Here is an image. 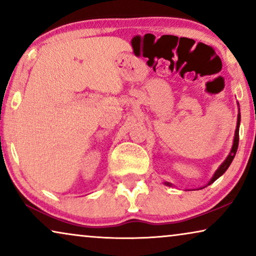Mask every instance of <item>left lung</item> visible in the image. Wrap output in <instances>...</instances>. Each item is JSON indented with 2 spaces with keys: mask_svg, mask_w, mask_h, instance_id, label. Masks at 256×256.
<instances>
[{
  "mask_svg": "<svg viewBox=\"0 0 256 256\" xmlns=\"http://www.w3.org/2000/svg\"><path fill=\"white\" fill-rule=\"evenodd\" d=\"M239 126H240V113L238 114V124H236V135H234V142H233V146H232V150H230V155L225 160V162H224L222 166H219V169L216 171V174H213L212 180L208 182V185L212 184L213 182L218 180V178L222 176V174H225V171L228 169V166H230V163H232V160L234 158V156H236V150H238V146H239ZM166 185H170L169 183H166Z\"/></svg>",
  "mask_w": 256,
  "mask_h": 256,
  "instance_id": "left-lung-1",
  "label": "left lung"
}]
</instances>
